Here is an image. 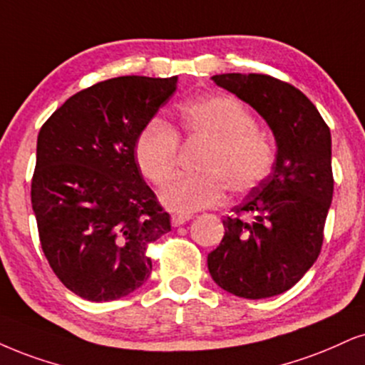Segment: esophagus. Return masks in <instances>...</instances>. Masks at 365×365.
Returning a JSON list of instances; mask_svg holds the SVG:
<instances>
[{
    "mask_svg": "<svg viewBox=\"0 0 365 365\" xmlns=\"http://www.w3.org/2000/svg\"><path fill=\"white\" fill-rule=\"evenodd\" d=\"M190 220H191V215L174 213L173 217H170V223H173V227H181V225L190 222Z\"/></svg>",
    "mask_w": 365,
    "mask_h": 365,
    "instance_id": "obj_1",
    "label": "esophagus"
}]
</instances>
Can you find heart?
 Returning <instances> with one entry per match:
<instances>
[{"mask_svg": "<svg viewBox=\"0 0 365 365\" xmlns=\"http://www.w3.org/2000/svg\"><path fill=\"white\" fill-rule=\"evenodd\" d=\"M179 132L190 140L210 143L200 160L203 173L175 178L160 200L174 211H196L218 205L227 187L245 195L269 178L276 164V148L257 130V121L232 96H210L184 103ZM135 160L148 182L165 186L179 162V135L173 125L152 118L135 140Z\"/></svg>", "mask_w": 365, "mask_h": 365, "instance_id": "b5f03b06", "label": "heart"}]
</instances>
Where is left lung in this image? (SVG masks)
Instances as JSON below:
<instances>
[{
    "instance_id": "left-lung-1",
    "label": "left lung",
    "mask_w": 365,
    "mask_h": 365,
    "mask_svg": "<svg viewBox=\"0 0 365 365\" xmlns=\"http://www.w3.org/2000/svg\"><path fill=\"white\" fill-rule=\"evenodd\" d=\"M211 79L267 121L277 157L271 175L223 220L225 235L208 254V271L232 294L271 298L291 289L322 252L334 196L330 128L284 81L238 73Z\"/></svg>"
}]
</instances>
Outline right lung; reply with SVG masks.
Segmentation results:
<instances>
[{"label": "right lung", "instance_id": "right-lung-1", "mask_svg": "<svg viewBox=\"0 0 365 365\" xmlns=\"http://www.w3.org/2000/svg\"><path fill=\"white\" fill-rule=\"evenodd\" d=\"M178 76H121L57 108L37 138L31 208L45 259L67 289L113 301L150 276L147 247L170 217L143 181L135 140L173 96Z\"/></svg>", "mask_w": 365, "mask_h": 365}]
</instances>
